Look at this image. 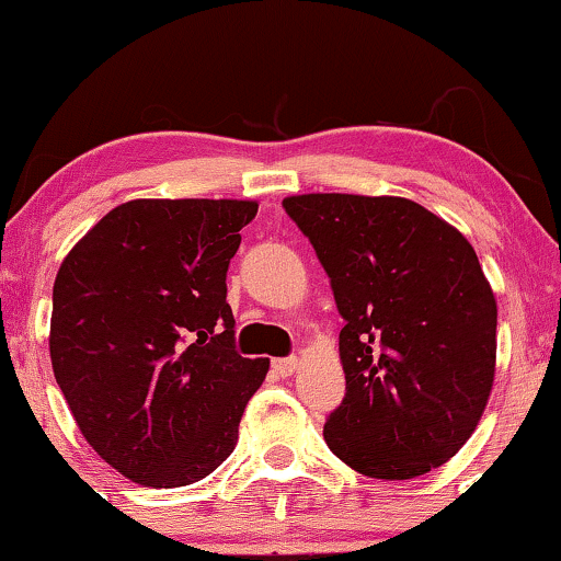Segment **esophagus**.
<instances>
[{
  "mask_svg": "<svg viewBox=\"0 0 561 561\" xmlns=\"http://www.w3.org/2000/svg\"><path fill=\"white\" fill-rule=\"evenodd\" d=\"M296 365H298L296 357H275L273 359V370L278 373L280 378H288V375H294Z\"/></svg>",
  "mask_w": 561,
  "mask_h": 561,
  "instance_id": "esophagus-1",
  "label": "esophagus"
}]
</instances>
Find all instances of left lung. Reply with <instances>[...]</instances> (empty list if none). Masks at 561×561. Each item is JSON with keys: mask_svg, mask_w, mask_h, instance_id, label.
<instances>
[{"mask_svg": "<svg viewBox=\"0 0 561 561\" xmlns=\"http://www.w3.org/2000/svg\"><path fill=\"white\" fill-rule=\"evenodd\" d=\"M283 209L344 319L347 393L327 416L329 449L380 480L444 465L478 426L495 375L497 309L472 244L398 196L306 194Z\"/></svg>", "mask_w": 561, "mask_h": 561, "instance_id": "1", "label": "left lung"}]
</instances>
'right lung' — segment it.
<instances>
[{
	"instance_id": "add662e5",
	"label": "right lung",
	"mask_w": 561,
	"mask_h": 561,
	"mask_svg": "<svg viewBox=\"0 0 561 561\" xmlns=\"http://www.w3.org/2000/svg\"><path fill=\"white\" fill-rule=\"evenodd\" d=\"M255 202L137 198L60 265L50 359L81 434L125 478L181 488L232 455L267 359L234 347L229 260Z\"/></svg>"
}]
</instances>
